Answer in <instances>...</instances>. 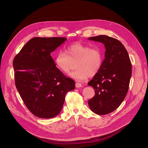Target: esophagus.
I'll list each match as a JSON object with an SVG mask.
<instances>
[{"mask_svg":"<svg viewBox=\"0 0 148 148\" xmlns=\"http://www.w3.org/2000/svg\"><path fill=\"white\" fill-rule=\"evenodd\" d=\"M75 87L77 88H80L82 87V85L79 83H75Z\"/></svg>","mask_w":148,"mask_h":148,"instance_id":"esophagus-1","label":"esophagus"}]
</instances>
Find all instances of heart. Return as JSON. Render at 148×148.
<instances>
[{
	"instance_id": "obj_1",
	"label": "heart",
	"mask_w": 148,
	"mask_h": 148,
	"mask_svg": "<svg viewBox=\"0 0 148 148\" xmlns=\"http://www.w3.org/2000/svg\"><path fill=\"white\" fill-rule=\"evenodd\" d=\"M76 61V69L69 75L77 82H83L89 76H94L99 71L103 56L99 49L91 48L88 45L77 42L68 47L65 53L58 51L54 57L56 66L64 74L69 73L73 63Z\"/></svg>"
}]
</instances>
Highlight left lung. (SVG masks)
Returning <instances> with one entry per match:
<instances>
[{
  "label": "left lung",
  "mask_w": 148,
  "mask_h": 148,
  "mask_svg": "<svg viewBox=\"0 0 148 148\" xmlns=\"http://www.w3.org/2000/svg\"><path fill=\"white\" fill-rule=\"evenodd\" d=\"M88 40L101 42L106 48L102 66L88 84L95 92L88 101L90 110L104 115L115 110L125 99L131 77V63L125 47L116 39L99 35Z\"/></svg>",
  "instance_id": "left-lung-1"
}]
</instances>
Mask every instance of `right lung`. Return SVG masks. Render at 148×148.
<instances>
[{"instance_id": "right-lung-1", "label": "right lung", "mask_w": 148, "mask_h": 148, "mask_svg": "<svg viewBox=\"0 0 148 148\" xmlns=\"http://www.w3.org/2000/svg\"><path fill=\"white\" fill-rule=\"evenodd\" d=\"M66 40L34 38L14 59L15 86L27 108L38 118L49 119L59 114L66 94L75 89V82L60 71L51 56Z\"/></svg>"}]
</instances>
